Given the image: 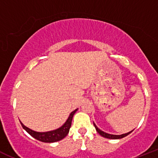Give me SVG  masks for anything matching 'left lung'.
Here are the masks:
<instances>
[{
    "instance_id": "left-lung-1",
    "label": "left lung",
    "mask_w": 158,
    "mask_h": 158,
    "mask_svg": "<svg viewBox=\"0 0 158 158\" xmlns=\"http://www.w3.org/2000/svg\"><path fill=\"white\" fill-rule=\"evenodd\" d=\"M93 124H94V127H95V128H96V131H97V132H98V134H100L101 136H102V137H105V138H108V139H113V140H117V139H121V138H123V137H126V136L129 135V134H131V133L133 131H134V130H133V131H130V132L127 133V134H121V135H114V134H107V133L103 132V131H101L100 129H99V128H98L97 127H96V125L95 124L94 122H93Z\"/></svg>"
}]
</instances>
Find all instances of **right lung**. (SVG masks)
Instances as JSON below:
<instances>
[{"instance_id":"1","label":"right lung","mask_w":158,"mask_h":158,"mask_svg":"<svg viewBox=\"0 0 158 158\" xmlns=\"http://www.w3.org/2000/svg\"><path fill=\"white\" fill-rule=\"evenodd\" d=\"M77 110L78 109H76V110H75L74 111L70 113L68 119L62 126H61L58 129L47 131V132H37V131H33V130L24 126L21 121H20V123H21L23 129L36 140L44 142V143H54V142L59 141V140H62V139L66 137L67 134L69 132L70 127H71L73 116H74V114Z\"/></svg>"}]
</instances>
